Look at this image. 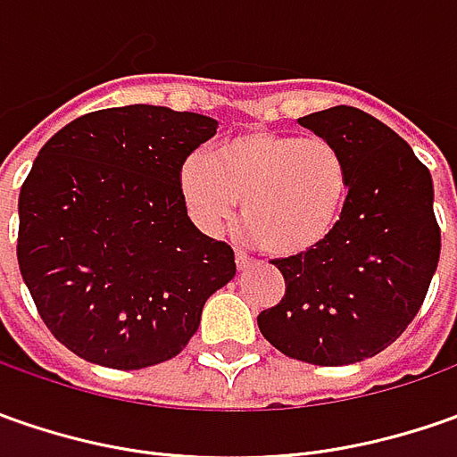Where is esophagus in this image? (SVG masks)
I'll use <instances>...</instances> for the list:
<instances>
[{
  "label": "esophagus",
  "instance_id": "esophagus-1",
  "mask_svg": "<svg viewBox=\"0 0 457 457\" xmlns=\"http://www.w3.org/2000/svg\"><path fill=\"white\" fill-rule=\"evenodd\" d=\"M252 262H254V259H249V256L244 254V252H237V267H238V270H246V267H252Z\"/></svg>",
  "mask_w": 457,
  "mask_h": 457
}]
</instances>
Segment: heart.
Here are the masks:
<instances>
[{
    "label": "heart",
    "instance_id": "heart-1",
    "mask_svg": "<svg viewBox=\"0 0 457 457\" xmlns=\"http://www.w3.org/2000/svg\"><path fill=\"white\" fill-rule=\"evenodd\" d=\"M190 219L216 234L237 213L272 256H297L328 238L348 198V165L325 137L252 129L190 154L178 175Z\"/></svg>",
    "mask_w": 457,
    "mask_h": 457
}]
</instances>
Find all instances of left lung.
Wrapping results in <instances>:
<instances>
[{
	"label": "left lung",
	"instance_id": "obj_1",
	"mask_svg": "<svg viewBox=\"0 0 457 457\" xmlns=\"http://www.w3.org/2000/svg\"><path fill=\"white\" fill-rule=\"evenodd\" d=\"M341 150L348 198L325 241L274 259L285 297L256 323L285 356L315 366L371 359L425 303L440 259L430 170L371 114L333 106L297 119Z\"/></svg>",
	"mask_w": 457,
	"mask_h": 457
}]
</instances>
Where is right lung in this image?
Wrapping results in <instances>:
<instances>
[{
    "instance_id": "right-lung-1",
    "label": "right lung",
    "mask_w": 457,
    "mask_h": 457,
    "mask_svg": "<svg viewBox=\"0 0 457 457\" xmlns=\"http://www.w3.org/2000/svg\"><path fill=\"white\" fill-rule=\"evenodd\" d=\"M219 121L167 106L79 116L20 190L17 262L40 318L80 359L145 369L183 351L234 249L187 216L180 165Z\"/></svg>"
}]
</instances>
